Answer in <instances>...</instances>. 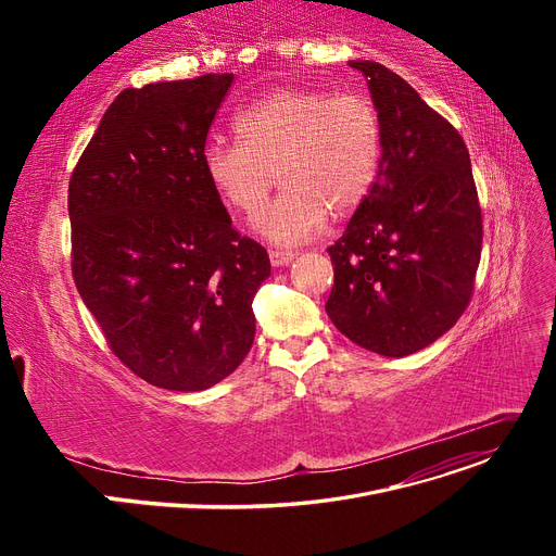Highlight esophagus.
<instances>
[{"instance_id": "obj_1", "label": "esophagus", "mask_w": 556, "mask_h": 556, "mask_svg": "<svg viewBox=\"0 0 556 556\" xmlns=\"http://www.w3.org/2000/svg\"><path fill=\"white\" fill-rule=\"evenodd\" d=\"M295 256H298V252H293V250H270V263L275 268L288 266V263L293 261Z\"/></svg>"}]
</instances>
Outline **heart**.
<instances>
[{
  "label": "heart",
  "mask_w": 556,
  "mask_h": 556,
  "mask_svg": "<svg viewBox=\"0 0 556 556\" xmlns=\"http://www.w3.org/2000/svg\"><path fill=\"white\" fill-rule=\"evenodd\" d=\"M239 143L202 146L204 178L227 207L252 214L270 195L254 225L279 245L315 239L329 212L352 214L369 193L381 160V119L361 94L311 87H279L233 119Z\"/></svg>",
  "instance_id": "1"
}]
</instances>
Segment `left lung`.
<instances>
[{
	"label": "left lung",
	"instance_id": "8db88e82",
	"mask_svg": "<svg viewBox=\"0 0 556 556\" xmlns=\"http://www.w3.org/2000/svg\"><path fill=\"white\" fill-rule=\"evenodd\" d=\"M381 119L376 180L327 250L331 323L388 358L442 338L466 311L482 250V214L459 132L415 87L371 61H352Z\"/></svg>",
	"mask_w": 556,
	"mask_h": 556
}]
</instances>
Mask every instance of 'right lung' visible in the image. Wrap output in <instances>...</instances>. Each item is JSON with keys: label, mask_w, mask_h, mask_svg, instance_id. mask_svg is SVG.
Here are the masks:
<instances>
[{"label": "right lung", "mask_w": 556, "mask_h": 556, "mask_svg": "<svg viewBox=\"0 0 556 556\" xmlns=\"http://www.w3.org/2000/svg\"><path fill=\"white\" fill-rule=\"evenodd\" d=\"M231 74L128 87L70 180L72 273L85 306L132 374L200 392L254 342L266 248L231 227L202 170V146Z\"/></svg>", "instance_id": "obj_1"}]
</instances>
